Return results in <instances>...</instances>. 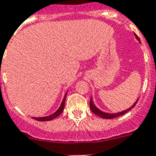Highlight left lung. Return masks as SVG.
<instances>
[{
	"label": "left lung",
	"mask_w": 156,
	"mask_h": 156,
	"mask_svg": "<svg viewBox=\"0 0 156 156\" xmlns=\"http://www.w3.org/2000/svg\"><path fill=\"white\" fill-rule=\"evenodd\" d=\"M135 36L138 41L140 42V39L139 38V37H138L135 34ZM138 100L139 99H137V101L135 102V104L133 105V106H131L129 109L125 110V111H122V112H119V113H115V114H108V113H106V112H103V111H100L99 109L97 108V107L94 106V102H93V100H92V98H90V107L91 111H92L94 114H95V115H97L98 116H99V117L102 118V119H115V118L119 117V116H121V115H123L124 114L127 113L129 111H131V109L135 107V104L137 103Z\"/></svg>",
	"instance_id": "obj_1"
}]
</instances>
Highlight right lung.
<instances>
[{
    "label": "right lung",
    "instance_id": "obj_1",
    "mask_svg": "<svg viewBox=\"0 0 156 156\" xmlns=\"http://www.w3.org/2000/svg\"><path fill=\"white\" fill-rule=\"evenodd\" d=\"M67 92L66 93L65 97L63 98L62 102V104H61L60 107L58 108V111L56 112H54V114L49 115V116H45V117H39V118H34L35 120H37V121H41V122H45V121H50V120L54 119L55 118H57L58 116L61 115V114L63 112V110H64V107H65V102H66V97Z\"/></svg>",
    "mask_w": 156,
    "mask_h": 156
}]
</instances>
